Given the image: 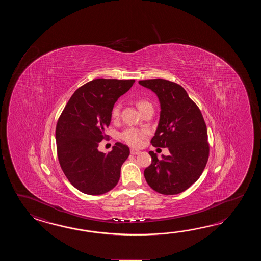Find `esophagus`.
Returning a JSON list of instances; mask_svg holds the SVG:
<instances>
[{
  "label": "esophagus",
  "mask_w": 261,
  "mask_h": 261,
  "mask_svg": "<svg viewBox=\"0 0 261 261\" xmlns=\"http://www.w3.org/2000/svg\"><path fill=\"white\" fill-rule=\"evenodd\" d=\"M140 153H141V151H139V150L133 149V148L130 149V154L132 155H139Z\"/></svg>",
  "instance_id": "1"
}]
</instances>
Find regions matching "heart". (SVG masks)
<instances>
[{"mask_svg": "<svg viewBox=\"0 0 261 261\" xmlns=\"http://www.w3.org/2000/svg\"><path fill=\"white\" fill-rule=\"evenodd\" d=\"M136 106L141 112L143 111L146 106H151V103L146 100H140L136 102ZM118 117H119V106H116L112 110V117L114 119H117ZM145 136H146V132L134 128H128L125 129L120 135L123 141H125L127 144L133 145V146L141 145Z\"/></svg>", "mask_w": 261, "mask_h": 261, "instance_id": "1", "label": "heart"}]
</instances>
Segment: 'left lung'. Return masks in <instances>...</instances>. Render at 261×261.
Returning a JSON list of instances; mask_svg holds the SVG:
<instances>
[{
  "instance_id": "8db88e82",
  "label": "left lung",
  "mask_w": 261,
  "mask_h": 261,
  "mask_svg": "<svg viewBox=\"0 0 261 261\" xmlns=\"http://www.w3.org/2000/svg\"><path fill=\"white\" fill-rule=\"evenodd\" d=\"M161 103L160 121L151 144L168 147L161 159L150 151L152 163L144 170L151 189L163 195L181 193L200 178L209 156L207 128L199 107L183 87L165 79L141 80Z\"/></svg>"
}]
</instances>
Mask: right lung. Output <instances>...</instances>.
Wrapping results in <instances>:
<instances>
[{
	"instance_id": "right-lung-1",
	"label": "right lung",
	"mask_w": 261,
	"mask_h": 261,
	"mask_svg": "<svg viewBox=\"0 0 261 261\" xmlns=\"http://www.w3.org/2000/svg\"><path fill=\"white\" fill-rule=\"evenodd\" d=\"M135 80L94 79L72 94L56 127L61 169L72 186L85 194L101 195L114 189L129 155L128 146L116 143L108 154L98 150L111 122L118 98Z\"/></svg>"
}]
</instances>
